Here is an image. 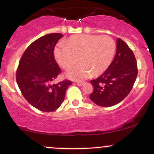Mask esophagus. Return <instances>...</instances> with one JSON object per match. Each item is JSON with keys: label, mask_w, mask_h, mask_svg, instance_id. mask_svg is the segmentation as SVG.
<instances>
[{"label": "esophagus", "mask_w": 154, "mask_h": 154, "mask_svg": "<svg viewBox=\"0 0 154 154\" xmlns=\"http://www.w3.org/2000/svg\"><path fill=\"white\" fill-rule=\"evenodd\" d=\"M75 84H77V85L79 86H82L83 84H84V82H76Z\"/></svg>", "instance_id": "34e87169"}]
</instances>
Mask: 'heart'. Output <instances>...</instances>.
I'll use <instances>...</instances> for the list:
<instances>
[{
	"label": "heart",
	"mask_w": 154,
	"mask_h": 154,
	"mask_svg": "<svg viewBox=\"0 0 154 154\" xmlns=\"http://www.w3.org/2000/svg\"><path fill=\"white\" fill-rule=\"evenodd\" d=\"M116 43L109 35H76L59 45L54 50L57 62L69 69L78 61L79 64L67 72L69 78L81 79L99 75L109 67L114 58Z\"/></svg>",
	"instance_id": "1"
}]
</instances>
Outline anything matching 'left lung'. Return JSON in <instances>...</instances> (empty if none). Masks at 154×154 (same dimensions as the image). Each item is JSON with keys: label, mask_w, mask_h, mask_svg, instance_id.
<instances>
[{"label": "left lung", "mask_w": 154, "mask_h": 154, "mask_svg": "<svg viewBox=\"0 0 154 154\" xmlns=\"http://www.w3.org/2000/svg\"><path fill=\"white\" fill-rule=\"evenodd\" d=\"M137 75L133 52L122 39L116 40V54L106 71L92 79L90 98L98 106L109 107L120 103L131 91Z\"/></svg>", "instance_id": "obj_1"}]
</instances>
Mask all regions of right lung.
<instances>
[{"mask_svg": "<svg viewBox=\"0 0 154 154\" xmlns=\"http://www.w3.org/2000/svg\"><path fill=\"white\" fill-rule=\"evenodd\" d=\"M62 37L61 33H51L35 40L23 54L16 73L17 82L24 98L44 112L56 110L72 85L69 79L51 83L61 73L54 57V48Z\"/></svg>", "mask_w": 154, "mask_h": 154, "instance_id": "right-lung-1", "label": "right lung"}]
</instances>
